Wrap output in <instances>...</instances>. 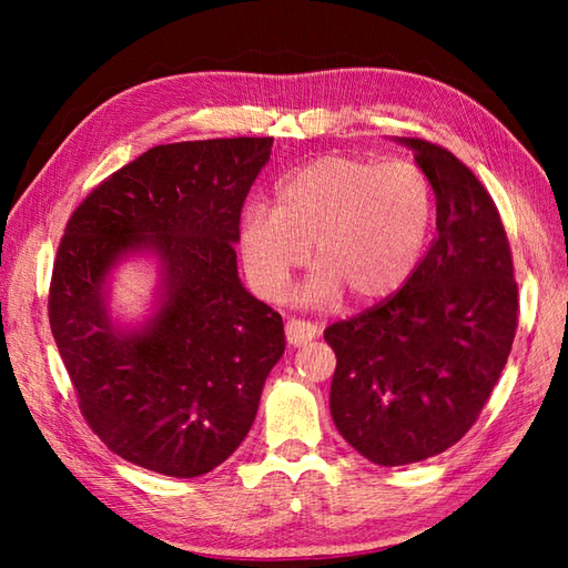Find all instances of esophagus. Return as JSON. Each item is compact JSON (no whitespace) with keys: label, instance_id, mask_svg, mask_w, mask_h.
Segmentation results:
<instances>
[{"label":"esophagus","instance_id":"34e87169","mask_svg":"<svg viewBox=\"0 0 568 568\" xmlns=\"http://www.w3.org/2000/svg\"><path fill=\"white\" fill-rule=\"evenodd\" d=\"M317 336V327L305 320H291L285 324V339L291 346H303Z\"/></svg>","mask_w":568,"mask_h":568}]
</instances>
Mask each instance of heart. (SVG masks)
<instances>
[{"mask_svg": "<svg viewBox=\"0 0 568 568\" xmlns=\"http://www.w3.org/2000/svg\"><path fill=\"white\" fill-rule=\"evenodd\" d=\"M432 185L413 161L322 155L281 180L275 207L241 214L239 248L253 291L281 300L307 246L317 273L303 297L329 303L348 293L371 305L413 275L432 224Z\"/></svg>", "mask_w": 568, "mask_h": 568, "instance_id": "1", "label": "heart"}]
</instances>
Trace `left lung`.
I'll return each instance as SVG.
<instances>
[{
    "instance_id": "8db88e82",
    "label": "left lung",
    "mask_w": 568,
    "mask_h": 568,
    "mask_svg": "<svg viewBox=\"0 0 568 568\" xmlns=\"http://www.w3.org/2000/svg\"><path fill=\"white\" fill-rule=\"evenodd\" d=\"M400 143L437 197V236L400 291L324 329L336 354L334 425L381 466L425 462L474 427L520 307L508 234L480 180L437 143Z\"/></svg>"
}]
</instances>
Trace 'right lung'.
I'll list each match as a JSON object with an SVG mask.
<instances>
[{"mask_svg":"<svg viewBox=\"0 0 568 568\" xmlns=\"http://www.w3.org/2000/svg\"><path fill=\"white\" fill-rule=\"evenodd\" d=\"M273 139L153 146L72 212L53 263L48 320L80 413L110 449L163 476L226 462L285 352L283 317L239 281L241 207ZM134 250L162 263L160 312L116 328L105 275Z\"/></svg>","mask_w":568,"mask_h":568,"instance_id":"right-lung-1","label":"right lung"}]
</instances>
